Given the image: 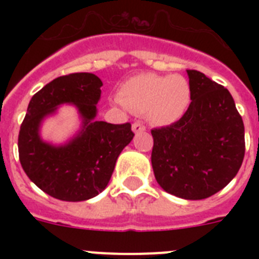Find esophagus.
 Segmentation results:
<instances>
[{
    "label": "esophagus",
    "instance_id": "obj_1",
    "mask_svg": "<svg viewBox=\"0 0 259 259\" xmlns=\"http://www.w3.org/2000/svg\"><path fill=\"white\" fill-rule=\"evenodd\" d=\"M145 130H146V127L140 122H136L132 124V131H134L135 134H140V132H144Z\"/></svg>",
    "mask_w": 259,
    "mask_h": 259
}]
</instances>
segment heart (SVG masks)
Masks as SVG:
<instances>
[{"label": "heart", "mask_w": 259, "mask_h": 259, "mask_svg": "<svg viewBox=\"0 0 259 259\" xmlns=\"http://www.w3.org/2000/svg\"><path fill=\"white\" fill-rule=\"evenodd\" d=\"M192 101L191 84L180 75L141 74L120 88L119 104L132 111L146 113L150 122L168 125L187 113Z\"/></svg>", "instance_id": "heart-1"}]
</instances>
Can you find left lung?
I'll return each instance as SVG.
<instances>
[{
  "instance_id": "1",
  "label": "left lung",
  "mask_w": 259,
  "mask_h": 259,
  "mask_svg": "<svg viewBox=\"0 0 259 259\" xmlns=\"http://www.w3.org/2000/svg\"><path fill=\"white\" fill-rule=\"evenodd\" d=\"M192 102L178 122L152 130L155 180L176 197L203 200L236 176L245 154L244 123L227 88L187 70Z\"/></svg>"
}]
</instances>
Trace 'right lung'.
<instances>
[{"label": "right lung", "instance_id": "right-lung-1", "mask_svg": "<svg viewBox=\"0 0 259 259\" xmlns=\"http://www.w3.org/2000/svg\"><path fill=\"white\" fill-rule=\"evenodd\" d=\"M102 81L95 74L59 76L29 101L18 137L19 161L31 182L62 201H85L101 193L113 175L119 154L135 134L131 123L96 120ZM72 103L83 119L79 134L65 146L40 140L39 125L59 104Z\"/></svg>", "mask_w": 259, "mask_h": 259}]
</instances>
